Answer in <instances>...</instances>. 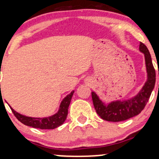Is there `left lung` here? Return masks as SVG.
Instances as JSON below:
<instances>
[{
  "mask_svg": "<svg viewBox=\"0 0 159 159\" xmlns=\"http://www.w3.org/2000/svg\"><path fill=\"white\" fill-rule=\"evenodd\" d=\"M139 50L143 53L147 67V80L141 90L133 98L125 100H117L105 105L95 92H92V99L96 113L102 119L110 122L126 120L139 114L147 105L156 84V70L152 65V58L148 48L140 43Z\"/></svg>",
  "mask_w": 159,
  "mask_h": 159,
  "instance_id": "1",
  "label": "left lung"
}]
</instances>
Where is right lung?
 I'll return each mask as SVG.
<instances>
[{"instance_id":"obj_1","label":"right lung","mask_w":159,"mask_h":159,"mask_svg":"<svg viewBox=\"0 0 159 159\" xmlns=\"http://www.w3.org/2000/svg\"><path fill=\"white\" fill-rule=\"evenodd\" d=\"M1 86V85H0ZM75 91H72L69 95H67L61 102L60 105L59 111L55 114L48 117L44 118H36L30 117V116H24L22 114H20L19 113L14 111L10 106L15 116L19 120L21 123L25 124V125L31 126L33 128L40 129H54L55 128L60 126L65 122L66 119L67 114H68V108L70 104L71 99L73 96Z\"/></svg>"}]
</instances>
